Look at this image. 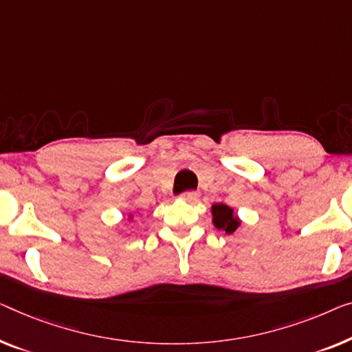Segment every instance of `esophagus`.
Segmentation results:
<instances>
[{
  "label": "esophagus",
  "instance_id": "34e87169",
  "mask_svg": "<svg viewBox=\"0 0 352 352\" xmlns=\"http://www.w3.org/2000/svg\"><path fill=\"white\" fill-rule=\"evenodd\" d=\"M180 199H183V201H186V202H190V204H194L199 199V192H196V191H186V192L182 194Z\"/></svg>",
  "mask_w": 352,
  "mask_h": 352
}]
</instances>
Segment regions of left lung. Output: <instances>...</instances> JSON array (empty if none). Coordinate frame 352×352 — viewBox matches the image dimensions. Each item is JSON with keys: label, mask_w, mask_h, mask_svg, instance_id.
I'll use <instances>...</instances> for the list:
<instances>
[{"label": "left lung", "mask_w": 352, "mask_h": 352, "mask_svg": "<svg viewBox=\"0 0 352 352\" xmlns=\"http://www.w3.org/2000/svg\"><path fill=\"white\" fill-rule=\"evenodd\" d=\"M212 223L213 226L226 234H232L242 224V219L234 208L228 207L226 204H213L212 206Z\"/></svg>", "instance_id": "1"}]
</instances>
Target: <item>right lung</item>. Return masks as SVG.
Masks as SVG:
<instances>
[{"instance_id":"right-lung-1","label":"right lung","mask_w":352,"mask_h":352,"mask_svg":"<svg viewBox=\"0 0 352 352\" xmlns=\"http://www.w3.org/2000/svg\"><path fill=\"white\" fill-rule=\"evenodd\" d=\"M133 218H134V214H133V213H129V214H128V219H129V221H131V219H133Z\"/></svg>"}]
</instances>
